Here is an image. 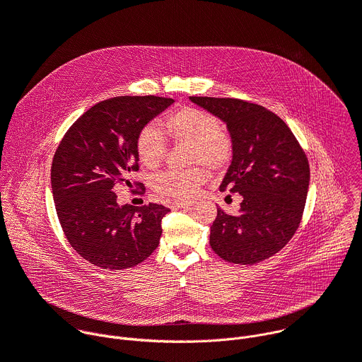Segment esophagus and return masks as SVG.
<instances>
[{
	"mask_svg": "<svg viewBox=\"0 0 362 362\" xmlns=\"http://www.w3.org/2000/svg\"><path fill=\"white\" fill-rule=\"evenodd\" d=\"M194 203V200H176L173 202V206L175 208H189V206H193Z\"/></svg>",
	"mask_w": 362,
	"mask_h": 362,
	"instance_id": "1",
	"label": "esophagus"
}]
</instances>
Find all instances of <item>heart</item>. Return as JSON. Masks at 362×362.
I'll return each mask as SVG.
<instances>
[{"instance_id":"obj_1","label":"heart","mask_w":362,"mask_h":362,"mask_svg":"<svg viewBox=\"0 0 362 362\" xmlns=\"http://www.w3.org/2000/svg\"><path fill=\"white\" fill-rule=\"evenodd\" d=\"M166 132L179 144H189L187 163L196 165L185 170H168L153 180V187L163 196L186 199L197 193L212 172L223 170L232 159V139L221 129L219 120L209 112L183 107L168 117ZM139 160L148 169L162 165L166 154V139L154 124H146L137 136Z\"/></svg>"}]
</instances>
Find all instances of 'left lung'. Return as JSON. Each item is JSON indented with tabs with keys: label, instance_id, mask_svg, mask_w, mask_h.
<instances>
[{
	"label": "left lung",
	"instance_id": "1",
	"mask_svg": "<svg viewBox=\"0 0 362 362\" xmlns=\"http://www.w3.org/2000/svg\"><path fill=\"white\" fill-rule=\"evenodd\" d=\"M189 98L226 124L232 162L221 190L242 196L236 215L218 206L211 246L232 264L265 261L291 240L300 223L309 186L306 154L285 122L259 105L238 98Z\"/></svg>",
	"mask_w": 362,
	"mask_h": 362
}]
</instances>
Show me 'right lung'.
<instances>
[{
	"label": "right lung",
	"instance_id": "add662e5",
	"mask_svg": "<svg viewBox=\"0 0 362 362\" xmlns=\"http://www.w3.org/2000/svg\"><path fill=\"white\" fill-rule=\"evenodd\" d=\"M175 100L120 95L97 103L67 130L53 165L51 187L63 232L90 264L120 271L139 265L159 246L162 219L170 212L158 203L136 208L117 203L116 189H134L139 132Z\"/></svg>",
	"mask_w": 362,
	"mask_h": 362
}]
</instances>
